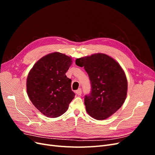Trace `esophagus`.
I'll list each match as a JSON object with an SVG mask.
<instances>
[{"label":"esophagus","mask_w":155,"mask_h":155,"mask_svg":"<svg viewBox=\"0 0 155 155\" xmlns=\"http://www.w3.org/2000/svg\"><path fill=\"white\" fill-rule=\"evenodd\" d=\"M76 93L78 95H79V96H80L81 94H82V91H81V88H78V90L76 91Z\"/></svg>","instance_id":"obj_1"}]
</instances>
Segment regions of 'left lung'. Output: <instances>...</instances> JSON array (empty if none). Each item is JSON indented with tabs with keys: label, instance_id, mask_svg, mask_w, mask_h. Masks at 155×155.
Listing matches in <instances>:
<instances>
[{
	"label": "left lung",
	"instance_id": "left-lung-1",
	"mask_svg": "<svg viewBox=\"0 0 155 155\" xmlns=\"http://www.w3.org/2000/svg\"><path fill=\"white\" fill-rule=\"evenodd\" d=\"M76 64L87 72L91 91L85 95L88 114L97 120H105L122 106L127 92V80L116 61L104 54L79 58Z\"/></svg>",
	"mask_w": 155,
	"mask_h": 155
}]
</instances>
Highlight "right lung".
<instances>
[{"label":"right lung","instance_id":"add662e5","mask_svg":"<svg viewBox=\"0 0 155 155\" xmlns=\"http://www.w3.org/2000/svg\"><path fill=\"white\" fill-rule=\"evenodd\" d=\"M72 58L54 52L40 59L30 71L26 90L30 100L37 109L49 118L63 114L74 98L72 80L66 72Z\"/></svg>","mask_w":155,"mask_h":155}]
</instances>
